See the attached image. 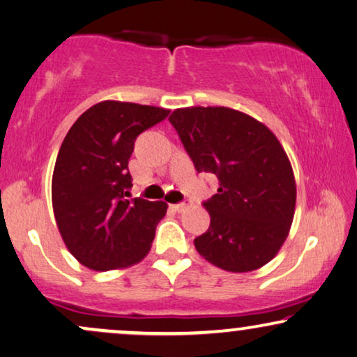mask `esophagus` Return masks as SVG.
I'll return each mask as SVG.
<instances>
[{"instance_id":"obj_1","label":"esophagus","mask_w":357,"mask_h":357,"mask_svg":"<svg viewBox=\"0 0 357 357\" xmlns=\"http://www.w3.org/2000/svg\"><path fill=\"white\" fill-rule=\"evenodd\" d=\"M190 206H192V202H182V203H177V205H172L174 210L178 211V213L188 210Z\"/></svg>"}]
</instances>
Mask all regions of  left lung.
Instances as JSON below:
<instances>
[{"mask_svg":"<svg viewBox=\"0 0 357 357\" xmlns=\"http://www.w3.org/2000/svg\"><path fill=\"white\" fill-rule=\"evenodd\" d=\"M169 121L198 172L216 175L203 202L210 228L195 238L200 256L229 272L272 261L289 236L297 188L290 160L269 128L225 106L175 109Z\"/></svg>","mask_w":357,"mask_h":357,"instance_id":"1","label":"left lung"}]
</instances>
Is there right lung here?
<instances>
[{
  "label": "right lung",
  "mask_w": 357,
  "mask_h": 357,
  "mask_svg": "<svg viewBox=\"0 0 357 357\" xmlns=\"http://www.w3.org/2000/svg\"><path fill=\"white\" fill-rule=\"evenodd\" d=\"M157 106L101 101L73 123L52 175V206L63 243L88 269L132 266L149 252L167 203L128 200L134 141L164 121Z\"/></svg>",
  "instance_id": "add662e5"
}]
</instances>
